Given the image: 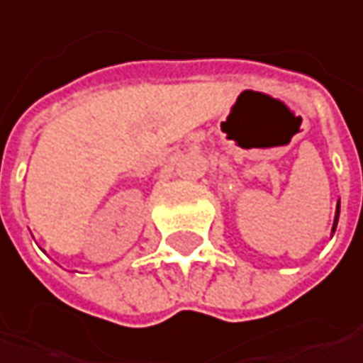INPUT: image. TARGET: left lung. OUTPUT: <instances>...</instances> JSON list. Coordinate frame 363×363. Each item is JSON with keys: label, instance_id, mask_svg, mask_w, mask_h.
Returning <instances> with one entry per match:
<instances>
[{"label": "left lung", "instance_id": "8db88e82", "mask_svg": "<svg viewBox=\"0 0 363 363\" xmlns=\"http://www.w3.org/2000/svg\"><path fill=\"white\" fill-rule=\"evenodd\" d=\"M338 213H340V201H338V211H336V220H334V231H336V224H338Z\"/></svg>", "mask_w": 363, "mask_h": 363}]
</instances>
